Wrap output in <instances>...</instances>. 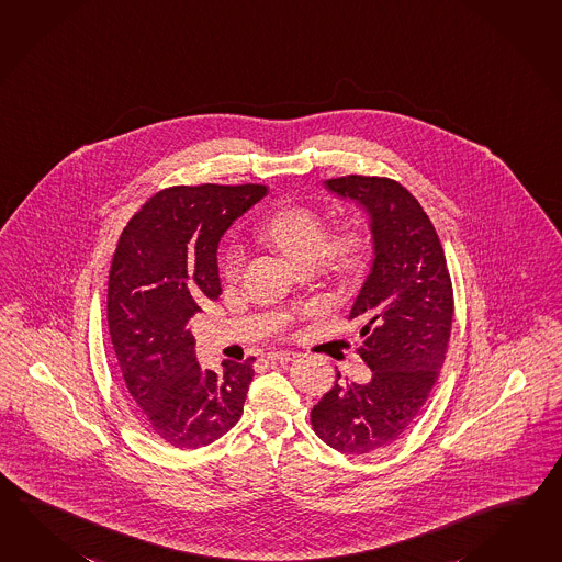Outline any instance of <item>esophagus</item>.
Returning <instances> with one entry per match:
<instances>
[{
  "label": "esophagus",
  "mask_w": 562,
  "mask_h": 562,
  "mask_svg": "<svg viewBox=\"0 0 562 562\" xmlns=\"http://www.w3.org/2000/svg\"><path fill=\"white\" fill-rule=\"evenodd\" d=\"M296 357H299V352H294V350H274L268 355L270 361H292Z\"/></svg>",
  "instance_id": "1"
}]
</instances>
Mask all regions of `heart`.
Here are the masks:
<instances>
[{"label": "heart", "mask_w": 562, "mask_h": 562, "mask_svg": "<svg viewBox=\"0 0 562 562\" xmlns=\"http://www.w3.org/2000/svg\"><path fill=\"white\" fill-rule=\"evenodd\" d=\"M263 239H268L288 262L312 266L323 256L337 274H352L364 258V237L359 229H345L337 241L328 244V227L318 213L306 207H284L270 215L262 225ZM244 254L232 250L224 262L227 278H236L241 270Z\"/></svg>", "instance_id": "heart-1"}]
</instances>
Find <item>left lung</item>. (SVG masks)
<instances>
[{"mask_svg": "<svg viewBox=\"0 0 562 562\" xmlns=\"http://www.w3.org/2000/svg\"><path fill=\"white\" fill-rule=\"evenodd\" d=\"M325 188L369 217L373 260L349 318L364 325L359 355L373 376L342 387L338 374L311 422L326 446L362 456L400 439L429 397L448 352L453 290L436 227L407 189L362 175Z\"/></svg>", "mask_w": 562, "mask_h": 562, "instance_id": "obj_1", "label": "left lung"}]
</instances>
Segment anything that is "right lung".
<instances>
[{
    "instance_id": "1",
    "label": "right lung",
    "mask_w": 562,
    "mask_h": 562,
    "mask_svg": "<svg viewBox=\"0 0 562 562\" xmlns=\"http://www.w3.org/2000/svg\"><path fill=\"white\" fill-rule=\"evenodd\" d=\"M266 186L162 189L126 224L109 274V330L128 395L179 449L207 446L244 412L254 359L203 369L189 318L222 294L217 248Z\"/></svg>"
}]
</instances>
